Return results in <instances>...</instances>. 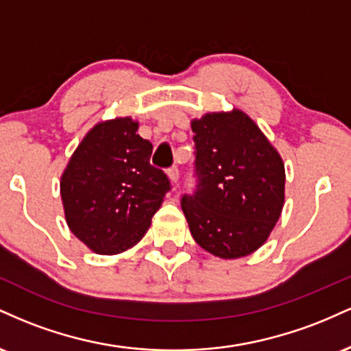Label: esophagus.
<instances>
[{
  "label": "esophagus",
  "instance_id": "obj_1",
  "mask_svg": "<svg viewBox=\"0 0 351 351\" xmlns=\"http://www.w3.org/2000/svg\"><path fill=\"white\" fill-rule=\"evenodd\" d=\"M167 175H168V178H170L171 183H178V178H180V170H178V168H176V167L168 168Z\"/></svg>",
  "mask_w": 351,
  "mask_h": 351
}]
</instances>
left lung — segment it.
Returning a JSON list of instances; mask_svg holds the SVG:
<instances>
[{
  "label": "left lung",
  "mask_w": 351,
  "mask_h": 351,
  "mask_svg": "<svg viewBox=\"0 0 351 351\" xmlns=\"http://www.w3.org/2000/svg\"><path fill=\"white\" fill-rule=\"evenodd\" d=\"M191 128L196 188L181 198L191 236L213 256H249L267 241L284 206L280 155L236 108L195 119Z\"/></svg>",
  "instance_id": "obj_1"
}]
</instances>
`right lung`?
<instances>
[{
    "mask_svg": "<svg viewBox=\"0 0 351 351\" xmlns=\"http://www.w3.org/2000/svg\"><path fill=\"white\" fill-rule=\"evenodd\" d=\"M130 117L100 122L84 136L60 176L67 226L97 254L134 247L171 184L150 165L153 145Z\"/></svg>",
    "mask_w": 351,
    "mask_h": 351,
    "instance_id": "add662e5",
    "label": "right lung"
}]
</instances>
